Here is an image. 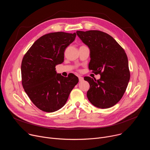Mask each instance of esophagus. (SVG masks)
<instances>
[{"label":"esophagus","mask_w":150,"mask_h":150,"mask_svg":"<svg viewBox=\"0 0 150 150\" xmlns=\"http://www.w3.org/2000/svg\"><path fill=\"white\" fill-rule=\"evenodd\" d=\"M78 78H79V82H82V81H83V77H82V76H78Z\"/></svg>","instance_id":"1"}]
</instances>
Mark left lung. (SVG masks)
<instances>
[{
	"mask_svg": "<svg viewBox=\"0 0 150 150\" xmlns=\"http://www.w3.org/2000/svg\"><path fill=\"white\" fill-rule=\"evenodd\" d=\"M76 34L90 49L89 69L101 75L98 80L84 77L90 86L88 99L98 108H110L120 100L130 79L127 55L118 42L105 33L77 31Z\"/></svg>",
	"mask_w": 150,
	"mask_h": 150,
	"instance_id": "left-lung-1",
	"label": "left lung"
}]
</instances>
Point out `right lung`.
Masks as SVG:
<instances>
[{"mask_svg": "<svg viewBox=\"0 0 150 150\" xmlns=\"http://www.w3.org/2000/svg\"><path fill=\"white\" fill-rule=\"evenodd\" d=\"M76 33H51L37 40L24 55L21 77L24 91L37 108L54 112L67 103L78 82L73 74L64 77L55 71L64 60L66 48L74 41Z\"/></svg>", "mask_w": 150, "mask_h": 150, "instance_id": "right-lung-1", "label": "right lung"}]
</instances>
